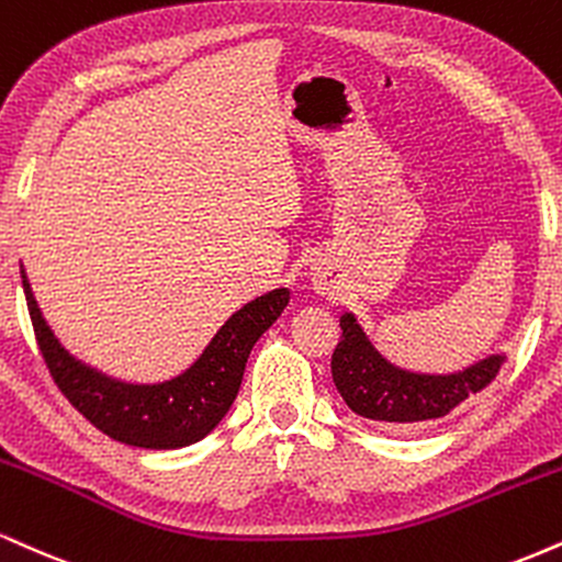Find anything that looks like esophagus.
<instances>
[{
    "label": "esophagus",
    "instance_id": "1",
    "mask_svg": "<svg viewBox=\"0 0 562 562\" xmlns=\"http://www.w3.org/2000/svg\"><path fill=\"white\" fill-rule=\"evenodd\" d=\"M314 282L319 285V290H324V285H327V282H324V272H319V274L314 272Z\"/></svg>",
    "mask_w": 562,
    "mask_h": 562
}]
</instances>
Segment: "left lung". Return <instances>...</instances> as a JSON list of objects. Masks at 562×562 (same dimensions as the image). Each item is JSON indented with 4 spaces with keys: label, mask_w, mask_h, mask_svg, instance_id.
<instances>
[{
    "label": "left lung",
    "mask_w": 562,
    "mask_h": 562,
    "mask_svg": "<svg viewBox=\"0 0 562 562\" xmlns=\"http://www.w3.org/2000/svg\"><path fill=\"white\" fill-rule=\"evenodd\" d=\"M340 327L342 337L333 353L337 392L353 414L392 429L448 416L495 380L505 361V353H492L450 374H424L390 363L363 333L353 311L340 316Z\"/></svg>",
    "instance_id": "obj_1"
}]
</instances>
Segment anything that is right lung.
I'll return each instance as SVG.
<instances>
[{
	"label": "right lung",
	"instance_id": "1",
	"mask_svg": "<svg viewBox=\"0 0 562 562\" xmlns=\"http://www.w3.org/2000/svg\"><path fill=\"white\" fill-rule=\"evenodd\" d=\"M20 277L38 348L57 387L106 437L146 450L188 448L225 418L251 348L290 303L288 288L269 290L235 311L186 371L161 382H125L72 356L44 319L23 263Z\"/></svg>",
	"mask_w": 562,
	"mask_h": 562
}]
</instances>
